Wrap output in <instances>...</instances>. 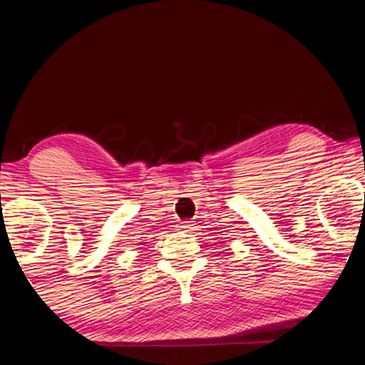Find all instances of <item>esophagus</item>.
Here are the masks:
<instances>
[{
  "mask_svg": "<svg viewBox=\"0 0 365 365\" xmlns=\"http://www.w3.org/2000/svg\"><path fill=\"white\" fill-rule=\"evenodd\" d=\"M179 228H181L182 232H191L195 227H192L191 222H182L181 225H179Z\"/></svg>",
  "mask_w": 365,
  "mask_h": 365,
  "instance_id": "obj_1",
  "label": "esophagus"
}]
</instances>
